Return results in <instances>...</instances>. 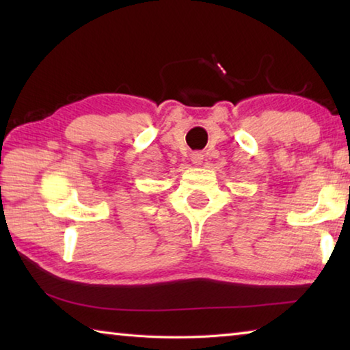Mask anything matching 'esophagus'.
<instances>
[{"instance_id": "obj_1", "label": "esophagus", "mask_w": 350, "mask_h": 350, "mask_svg": "<svg viewBox=\"0 0 350 350\" xmlns=\"http://www.w3.org/2000/svg\"><path fill=\"white\" fill-rule=\"evenodd\" d=\"M191 162L194 165H202L204 163V154L202 152H193L191 154Z\"/></svg>"}]
</instances>
